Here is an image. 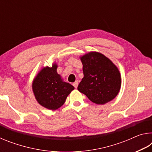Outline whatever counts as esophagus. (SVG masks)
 Returning <instances> with one entry per match:
<instances>
[{"instance_id": "obj_1", "label": "esophagus", "mask_w": 152, "mask_h": 152, "mask_svg": "<svg viewBox=\"0 0 152 152\" xmlns=\"http://www.w3.org/2000/svg\"><path fill=\"white\" fill-rule=\"evenodd\" d=\"M78 83H79V81L78 80H76V82H74V83H73V86L76 88L77 87H78Z\"/></svg>"}]
</instances>
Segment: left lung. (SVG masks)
I'll use <instances>...</instances> for the list:
<instances>
[{"label":"left lung","mask_w":152,"mask_h":152,"mask_svg":"<svg viewBox=\"0 0 152 152\" xmlns=\"http://www.w3.org/2000/svg\"><path fill=\"white\" fill-rule=\"evenodd\" d=\"M80 59L84 77L78 84V91L97 104H104L114 99L121 86L120 72L114 63L97 51H91Z\"/></svg>","instance_id":"1"}]
</instances>
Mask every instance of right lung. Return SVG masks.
Masks as SVG:
<instances>
[{"instance_id":"add662e5","label":"right lung","mask_w":152,"mask_h":152,"mask_svg":"<svg viewBox=\"0 0 152 152\" xmlns=\"http://www.w3.org/2000/svg\"><path fill=\"white\" fill-rule=\"evenodd\" d=\"M58 65L45 66L35 76L32 89L36 101L42 107L50 110H56L66 101L67 96L74 89L70 84L64 81L57 72Z\"/></svg>"}]
</instances>
